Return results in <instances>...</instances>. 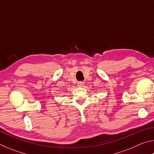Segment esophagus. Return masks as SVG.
I'll use <instances>...</instances> for the list:
<instances>
[{
    "label": "esophagus",
    "mask_w": 154,
    "mask_h": 154,
    "mask_svg": "<svg viewBox=\"0 0 154 154\" xmlns=\"http://www.w3.org/2000/svg\"><path fill=\"white\" fill-rule=\"evenodd\" d=\"M77 85H78V86H79V87H83V85H84V83L82 82H79L77 83Z\"/></svg>",
    "instance_id": "1"
}]
</instances>
